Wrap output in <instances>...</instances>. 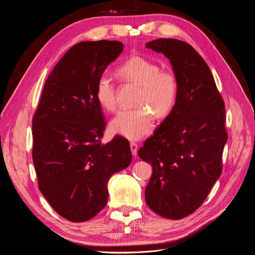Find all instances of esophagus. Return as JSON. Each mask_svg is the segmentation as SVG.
I'll use <instances>...</instances> for the list:
<instances>
[{"label": "esophagus", "mask_w": 255, "mask_h": 255, "mask_svg": "<svg viewBox=\"0 0 255 255\" xmlns=\"http://www.w3.org/2000/svg\"><path fill=\"white\" fill-rule=\"evenodd\" d=\"M129 146H130V151H132L133 156H136V155H137V150H138V145H137V143H135V142H130Z\"/></svg>", "instance_id": "1"}]
</instances>
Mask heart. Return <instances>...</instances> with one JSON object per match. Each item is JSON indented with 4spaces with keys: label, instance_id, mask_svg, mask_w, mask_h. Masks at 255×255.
Masks as SVG:
<instances>
[{
    "label": "heart",
    "instance_id": "obj_1",
    "mask_svg": "<svg viewBox=\"0 0 255 255\" xmlns=\"http://www.w3.org/2000/svg\"><path fill=\"white\" fill-rule=\"evenodd\" d=\"M117 74L122 80L139 86L135 102L138 107L118 112L111 120L110 128L114 134L137 140L153 129L152 111L157 118H166L173 111L179 96V82L173 72L160 70L155 61L142 56L128 59L118 68ZM96 98L106 111H114L117 106L116 87L109 74L99 76Z\"/></svg>",
    "mask_w": 255,
    "mask_h": 255
}]
</instances>
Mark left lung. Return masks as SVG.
<instances>
[{
    "label": "left lung",
    "mask_w": 255,
    "mask_h": 255,
    "mask_svg": "<svg viewBox=\"0 0 255 255\" xmlns=\"http://www.w3.org/2000/svg\"><path fill=\"white\" fill-rule=\"evenodd\" d=\"M145 48L170 60L179 96L173 111L138 151L153 169L144 198L161 217L182 219L201 206L221 174L228 140L225 103L210 68L190 44L160 38Z\"/></svg>",
    "instance_id": "1"
}]
</instances>
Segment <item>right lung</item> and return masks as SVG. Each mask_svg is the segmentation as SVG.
<instances>
[{
  "instance_id": "add662e5",
  "label": "right lung",
  "mask_w": 255,
  "mask_h": 255,
  "mask_svg": "<svg viewBox=\"0 0 255 255\" xmlns=\"http://www.w3.org/2000/svg\"><path fill=\"white\" fill-rule=\"evenodd\" d=\"M123 51L120 41L76 43L45 81L33 118V163L38 186L61 217L87 221L109 198L111 176L132 161L129 143L101 138L105 120L96 98L100 75Z\"/></svg>"
}]
</instances>
